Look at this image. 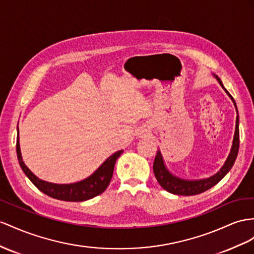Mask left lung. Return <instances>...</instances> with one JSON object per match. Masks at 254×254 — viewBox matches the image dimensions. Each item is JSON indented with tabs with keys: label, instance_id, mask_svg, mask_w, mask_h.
I'll list each match as a JSON object with an SVG mask.
<instances>
[{
	"label": "left lung",
	"instance_id": "8db88e82",
	"mask_svg": "<svg viewBox=\"0 0 254 254\" xmlns=\"http://www.w3.org/2000/svg\"><path fill=\"white\" fill-rule=\"evenodd\" d=\"M214 78L218 80L220 83V86L223 88V90L226 92V94L230 96V99L234 103V106L236 108V127H235V134H234L233 137V144L229 157L225 160L223 166L220 168V171L212 175L211 177L204 178V179H196V180H188V179H183L180 177L175 176L174 174H172L168 168L166 167L163 157H162L161 151L159 150L157 155H155L154 159V163H153V173L154 176L157 178L158 183L160 186L163 188L164 190L167 192L176 194V195H186V196H189V195H196L199 193H203L207 190H209L210 188L213 186H216L219 181L222 179L225 175L231 171V168L233 167L234 163H235V160L237 158L238 154V149H239V117H238V110L236 103L234 101L232 95L229 93L224 87L222 81L220 80V78L216 75H213Z\"/></svg>",
	"mask_w": 254,
	"mask_h": 254
}]
</instances>
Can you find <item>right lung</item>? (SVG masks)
Returning a JSON list of instances; mask_svg holds the SVG:
<instances>
[{"mask_svg": "<svg viewBox=\"0 0 254 254\" xmlns=\"http://www.w3.org/2000/svg\"><path fill=\"white\" fill-rule=\"evenodd\" d=\"M17 132V157L19 164H20V167L22 168L25 176H27L31 180V183L43 193L48 195L50 197L65 201H83L102 194L107 189L110 180H112L117 159H118L123 152V150H119L110 155L107 160L103 162L102 165L97 168L92 175H90L86 179L77 181V183L74 184H53L48 183V181L42 180L37 176H35V175L29 170L28 166L24 164L20 151V144H19L18 127Z\"/></svg>", "mask_w": 254, "mask_h": 254, "instance_id": "obj_1", "label": "right lung"}]
</instances>
